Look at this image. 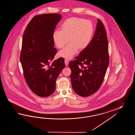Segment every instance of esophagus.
Wrapping results in <instances>:
<instances>
[{
	"mask_svg": "<svg viewBox=\"0 0 135 135\" xmlns=\"http://www.w3.org/2000/svg\"><path fill=\"white\" fill-rule=\"evenodd\" d=\"M69 61L68 60H65V65L66 66H68L69 65Z\"/></svg>",
	"mask_w": 135,
	"mask_h": 135,
	"instance_id": "esophagus-1",
	"label": "esophagus"
}]
</instances>
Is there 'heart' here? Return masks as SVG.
Instances as JSON below:
<instances>
[{"label":"heart","mask_w":135,"mask_h":135,"mask_svg":"<svg viewBox=\"0 0 135 135\" xmlns=\"http://www.w3.org/2000/svg\"><path fill=\"white\" fill-rule=\"evenodd\" d=\"M94 32L92 22L81 18L71 17L65 21L61 26V31L55 30L52 40L58 48H62L68 42L69 44L58 52V56L70 59L77 52L89 46Z\"/></svg>","instance_id":"heart-1"}]
</instances>
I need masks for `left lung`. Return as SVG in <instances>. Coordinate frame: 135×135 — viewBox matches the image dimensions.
Masks as SVG:
<instances>
[{
  "instance_id": "1",
  "label": "left lung",
  "mask_w": 135,
  "mask_h": 135,
  "mask_svg": "<svg viewBox=\"0 0 135 135\" xmlns=\"http://www.w3.org/2000/svg\"><path fill=\"white\" fill-rule=\"evenodd\" d=\"M75 59L69 64L72 88L77 95L87 97L99 89L109 64L106 31L99 19L89 46Z\"/></svg>"
}]
</instances>
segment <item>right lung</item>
I'll use <instances>...</instances> for the list:
<instances>
[{"label":"right lung","mask_w":135,"mask_h":135,"mask_svg":"<svg viewBox=\"0 0 135 135\" xmlns=\"http://www.w3.org/2000/svg\"><path fill=\"white\" fill-rule=\"evenodd\" d=\"M61 18L56 13L36 15L23 36L20 59L24 77L32 91L40 97H48L55 92L56 80L65 67L63 58L49 66L57 52L52 34Z\"/></svg>","instance_id":"1"}]
</instances>
